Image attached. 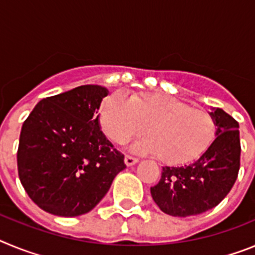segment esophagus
<instances>
[{
  "label": "esophagus",
  "mask_w": 255,
  "mask_h": 255,
  "mask_svg": "<svg viewBox=\"0 0 255 255\" xmlns=\"http://www.w3.org/2000/svg\"><path fill=\"white\" fill-rule=\"evenodd\" d=\"M138 163V158L131 157V155H125V164L126 166H132V164Z\"/></svg>",
  "instance_id": "obj_1"
}]
</instances>
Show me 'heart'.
I'll use <instances>...</instances> for the list:
<instances>
[{
	"mask_svg": "<svg viewBox=\"0 0 255 255\" xmlns=\"http://www.w3.org/2000/svg\"><path fill=\"white\" fill-rule=\"evenodd\" d=\"M98 121L106 136L116 144H125L145 131L147 138L132 149L154 153L170 166L198 158L216 132L209 112L163 93L134 94L129 100L120 93L110 94L101 103Z\"/></svg>",
	"mask_w": 255,
	"mask_h": 255,
	"instance_id": "obj_1",
	"label": "heart"
}]
</instances>
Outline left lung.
Here are the masks:
<instances>
[{
    "instance_id": "1",
    "label": "left lung",
    "mask_w": 255,
    "mask_h": 255,
    "mask_svg": "<svg viewBox=\"0 0 255 255\" xmlns=\"http://www.w3.org/2000/svg\"><path fill=\"white\" fill-rule=\"evenodd\" d=\"M209 114L217 129L208 149L185 166L163 167L159 182L150 188L154 203L166 215L188 217L215 208L238 179L242 152L238 121L221 108Z\"/></svg>"
}]
</instances>
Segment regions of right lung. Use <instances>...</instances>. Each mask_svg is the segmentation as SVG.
<instances>
[{
  "label": "right lung",
  "mask_w": 255,
  "mask_h": 255,
  "mask_svg": "<svg viewBox=\"0 0 255 255\" xmlns=\"http://www.w3.org/2000/svg\"><path fill=\"white\" fill-rule=\"evenodd\" d=\"M108 91L82 85L43 98L20 132L17 171L30 199L61 217L84 215L126 167L101 131L98 110Z\"/></svg>",
  "instance_id": "1"
}]
</instances>
